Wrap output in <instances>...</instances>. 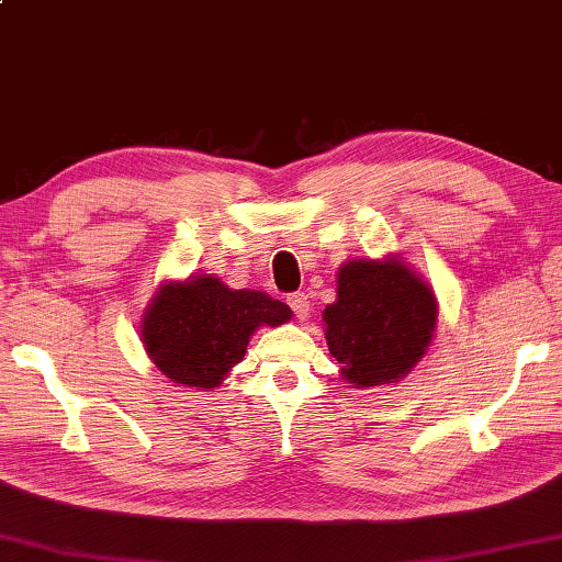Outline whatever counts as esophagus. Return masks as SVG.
<instances>
[{
    "mask_svg": "<svg viewBox=\"0 0 562 562\" xmlns=\"http://www.w3.org/2000/svg\"><path fill=\"white\" fill-rule=\"evenodd\" d=\"M289 305H291V310H293V314L297 319H307V314H310V300H307V295L305 293H291L289 295Z\"/></svg>",
    "mask_w": 562,
    "mask_h": 562,
    "instance_id": "esophagus-1",
    "label": "esophagus"
}]
</instances>
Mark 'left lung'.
Returning <instances> with one entry per match:
<instances>
[{
    "mask_svg": "<svg viewBox=\"0 0 562 562\" xmlns=\"http://www.w3.org/2000/svg\"><path fill=\"white\" fill-rule=\"evenodd\" d=\"M439 305L431 285L403 259H352L338 269L326 305V344L352 389L395 384L427 352Z\"/></svg>",
    "mask_w": 562,
    "mask_h": 562,
    "instance_id": "left-lung-1",
    "label": "left lung"
}]
</instances>
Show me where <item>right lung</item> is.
Wrapping results in <instances>:
<instances>
[{
    "label": "right lung",
    "mask_w": 562,
    "mask_h": 562,
    "mask_svg": "<svg viewBox=\"0 0 562 562\" xmlns=\"http://www.w3.org/2000/svg\"><path fill=\"white\" fill-rule=\"evenodd\" d=\"M291 307L259 291H234L214 277L159 285L143 314L140 336L173 384L214 389L236 367L259 326H279Z\"/></svg>",
    "instance_id": "1"
}]
</instances>
